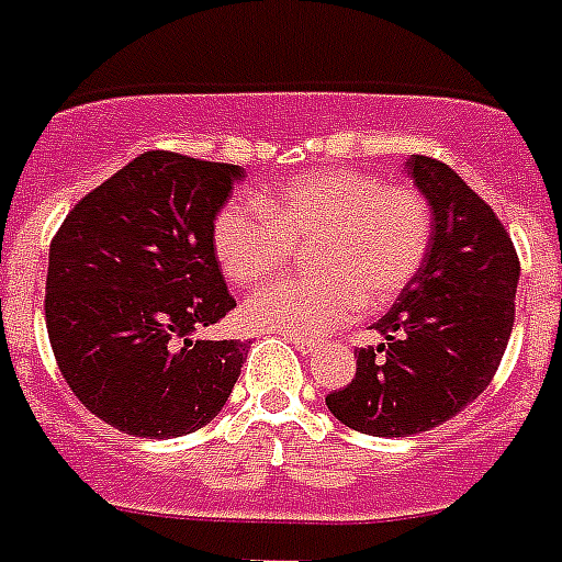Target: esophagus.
I'll list each match as a JSON object with an SVG mask.
<instances>
[{"mask_svg": "<svg viewBox=\"0 0 562 562\" xmlns=\"http://www.w3.org/2000/svg\"><path fill=\"white\" fill-rule=\"evenodd\" d=\"M286 339H290V342H293L295 348L304 353V357H313V353L318 351V342H310V339H299V336H286Z\"/></svg>", "mask_w": 562, "mask_h": 562, "instance_id": "34e87169", "label": "esophagus"}]
</instances>
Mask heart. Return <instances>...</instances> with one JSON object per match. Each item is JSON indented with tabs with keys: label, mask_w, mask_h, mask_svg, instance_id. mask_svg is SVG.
Instances as JSON below:
<instances>
[{
	"label": "heart",
	"mask_w": 562,
	"mask_h": 562,
	"mask_svg": "<svg viewBox=\"0 0 562 562\" xmlns=\"http://www.w3.org/2000/svg\"><path fill=\"white\" fill-rule=\"evenodd\" d=\"M232 203L214 220V252L237 286H258L310 244V278L278 281L246 302L255 327L316 339L359 310L385 307L424 267L432 209L415 188L368 170H313Z\"/></svg>",
	"instance_id": "1"
}]
</instances>
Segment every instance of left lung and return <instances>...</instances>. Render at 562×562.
<instances>
[{"instance_id":"obj_1","label":"left lung","mask_w":562,"mask_h":562,"mask_svg":"<svg viewBox=\"0 0 562 562\" xmlns=\"http://www.w3.org/2000/svg\"><path fill=\"white\" fill-rule=\"evenodd\" d=\"M432 209L424 267L359 348L357 374L327 394L336 420L376 438H408L456 417L491 385L514 330L519 258L493 209L443 161L408 156Z\"/></svg>"}]
</instances>
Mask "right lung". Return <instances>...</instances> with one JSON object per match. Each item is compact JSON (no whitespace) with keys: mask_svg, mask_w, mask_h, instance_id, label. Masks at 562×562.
Wrapping results in <instances>:
<instances>
[{"mask_svg":"<svg viewBox=\"0 0 562 562\" xmlns=\"http://www.w3.org/2000/svg\"><path fill=\"white\" fill-rule=\"evenodd\" d=\"M237 165L150 150L89 191L48 249L46 327L83 406L136 438L211 424L249 345L200 339L235 299L214 252V220Z\"/></svg>","mask_w":562,"mask_h":562,"instance_id":"right-lung-1","label":"right lung"}]
</instances>
